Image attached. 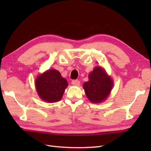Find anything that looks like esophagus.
<instances>
[{"mask_svg": "<svg viewBox=\"0 0 151 151\" xmlns=\"http://www.w3.org/2000/svg\"><path fill=\"white\" fill-rule=\"evenodd\" d=\"M71 84L73 86H78L80 84H81V82H80V81H78V80H74V81H73L71 82Z\"/></svg>", "mask_w": 151, "mask_h": 151, "instance_id": "1", "label": "esophagus"}]
</instances>
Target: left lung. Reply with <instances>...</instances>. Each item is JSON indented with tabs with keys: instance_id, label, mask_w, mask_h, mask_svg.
I'll return each instance as SVG.
<instances>
[{
	"instance_id": "left-lung-1",
	"label": "left lung",
	"mask_w": 151,
	"mask_h": 151,
	"mask_svg": "<svg viewBox=\"0 0 151 151\" xmlns=\"http://www.w3.org/2000/svg\"><path fill=\"white\" fill-rule=\"evenodd\" d=\"M89 81L83 84L86 97L92 103H102L110 95L114 81L104 68L96 66L89 73Z\"/></svg>"
}]
</instances>
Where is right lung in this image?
<instances>
[{
    "instance_id": "right-lung-1",
    "label": "right lung",
    "mask_w": 151,
    "mask_h": 151,
    "mask_svg": "<svg viewBox=\"0 0 151 151\" xmlns=\"http://www.w3.org/2000/svg\"><path fill=\"white\" fill-rule=\"evenodd\" d=\"M35 86L41 100L52 103L62 99L68 82L58 70L49 69L37 76L35 79Z\"/></svg>"
}]
</instances>
